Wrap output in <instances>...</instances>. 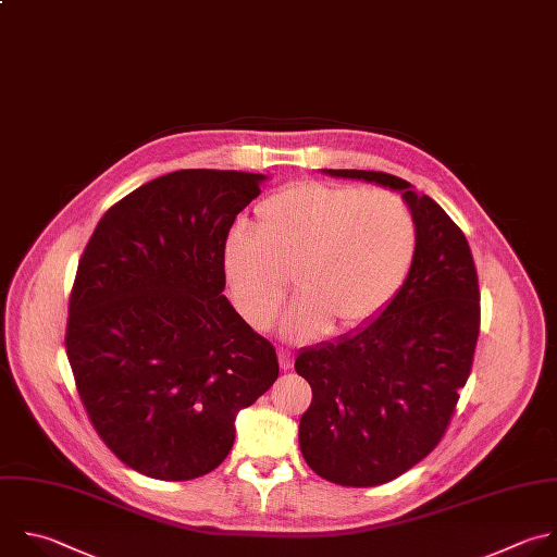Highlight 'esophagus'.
Returning <instances> with one entry per match:
<instances>
[{"mask_svg": "<svg viewBox=\"0 0 557 557\" xmlns=\"http://www.w3.org/2000/svg\"><path fill=\"white\" fill-rule=\"evenodd\" d=\"M277 358H280V367L284 369V372H288V369L293 367V354L286 351V349H280V351H277Z\"/></svg>", "mask_w": 557, "mask_h": 557, "instance_id": "obj_1", "label": "esophagus"}]
</instances>
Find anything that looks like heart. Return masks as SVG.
<instances>
[{
	"label": "heart",
	"instance_id": "heart-1",
	"mask_svg": "<svg viewBox=\"0 0 557 557\" xmlns=\"http://www.w3.org/2000/svg\"><path fill=\"white\" fill-rule=\"evenodd\" d=\"M258 236L234 230L223 249L227 284L256 330L273 325L293 275L301 290L286 334L308 341L334 325L349 334L376 321L403 290L416 256L418 223L389 193L299 181L256 214Z\"/></svg>",
	"mask_w": 557,
	"mask_h": 557
}]
</instances>
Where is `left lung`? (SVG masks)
Wrapping results in <instances>:
<instances>
[{
    "label": "left lung",
    "instance_id": "obj_1",
    "mask_svg": "<svg viewBox=\"0 0 557 557\" xmlns=\"http://www.w3.org/2000/svg\"><path fill=\"white\" fill-rule=\"evenodd\" d=\"M403 193L418 223L413 269L369 325L299 351L312 389L299 420L306 463L349 487L387 483L444 437L466 385L481 325V293L463 232L411 183L376 170H325Z\"/></svg>",
    "mask_w": 557,
    "mask_h": 557
}]
</instances>
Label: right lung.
Instances as JSON below:
<instances>
[{
  "instance_id": "obj_1",
  "label": "right lung",
  "mask_w": 557,
  "mask_h": 557,
  "mask_svg": "<svg viewBox=\"0 0 557 557\" xmlns=\"http://www.w3.org/2000/svg\"><path fill=\"white\" fill-rule=\"evenodd\" d=\"M264 174L176 170L96 225L70 295L65 349L109 450L159 481L219 468L236 416L280 374L275 347L230 304L223 249Z\"/></svg>"
}]
</instances>
